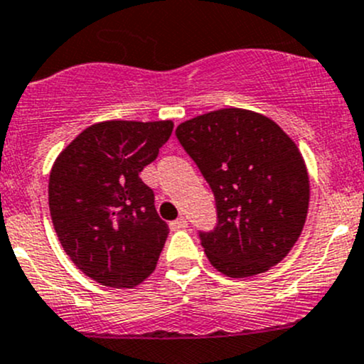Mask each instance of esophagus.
<instances>
[{"mask_svg": "<svg viewBox=\"0 0 364 364\" xmlns=\"http://www.w3.org/2000/svg\"><path fill=\"white\" fill-rule=\"evenodd\" d=\"M168 227H171V230H179V229H186L188 227V222H186L185 216H179L178 220H174V222L168 223Z\"/></svg>", "mask_w": 364, "mask_h": 364, "instance_id": "34e87169", "label": "esophagus"}]
</instances>
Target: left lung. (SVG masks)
<instances>
[{
  "mask_svg": "<svg viewBox=\"0 0 364 364\" xmlns=\"http://www.w3.org/2000/svg\"><path fill=\"white\" fill-rule=\"evenodd\" d=\"M211 186L218 223L199 232L209 262L230 278L277 266L306 222L310 181L291 137L269 117L220 109L176 128Z\"/></svg>",
  "mask_w": 364,
  "mask_h": 364,
  "instance_id": "left-lung-1",
  "label": "left lung"
}]
</instances>
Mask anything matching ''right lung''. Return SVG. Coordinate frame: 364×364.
<instances>
[{"label":"right lung","instance_id":"obj_1","mask_svg":"<svg viewBox=\"0 0 364 364\" xmlns=\"http://www.w3.org/2000/svg\"><path fill=\"white\" fill-rule=\"evenodd\" d=\"M172 121H104L60 153L49 209L60 243L86 277L132 289L155 271L168 227L139 174L168 141Z\"/></svg>","mask_w":364,"mask_h":364}]
</instances>
